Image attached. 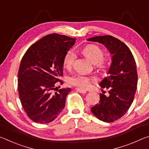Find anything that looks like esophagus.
<instances>
[{"label":"esophagus","instance_id":"1","mask_svg":"<svg viewBox=\"0 0 149 149\" xmlns=\"http://www.w3.org/2000/svg\"><path fill=\"white\" fill-rule=\"evenodd\" d=\"M76 90L78 92H79L81 93H83V94H85V93H86V90L85 89H80V88H77Z\"/></svg>","mask_w":149,"mask_h":149}]
</instances>
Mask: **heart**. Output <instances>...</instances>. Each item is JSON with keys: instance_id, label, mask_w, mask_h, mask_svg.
Returning <instances> with one entry per match:
<instances>
[{"instance_id": "heart-1", "label": "heart", "mask_w": 149, "mask_h": 149, "mask_svg": "<svg viewBox=\"0 0 149 149\" xmlns=\"http://www.w3.org/2000/svg\"><path fill=\"white\" fill-rule=\"evenodd\" d=\"M83 53L93 63L95 67L99 70H104L108 66V58L103 56V51L97 45L89 44L85 46L83 49ZM77 55L74 50H69L64 57L63 64L66 69H70L74 65ZM93 78L86 75L77 74L70 77L68 83L70 85L85 89L89 86Z\"/></svg>"}]
</instances>
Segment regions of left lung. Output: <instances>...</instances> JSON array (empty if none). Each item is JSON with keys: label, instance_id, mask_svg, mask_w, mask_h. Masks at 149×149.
I'll list each match as a JSON object with an SVG mask.
<instances>
[{"label": "left lung", "instance_id": "obj_1", "mask_svg": "<svg viewBox=\"0 0 149 149\" xmlns=\"http://www.w3.org/2000/svg\"><path fill=\"white\" fill-rule=\"evenodd\" d=\"M87 40L104 45L112 54L108 75L99 84L108 90L109 95L100 93L99 102L91 111L100 120L113 122L125 114L134 99L138 80L135 60L127 45L111 35Z\"/></svg>", "mask_w": 149, "mask_h": 149}]
</instances>
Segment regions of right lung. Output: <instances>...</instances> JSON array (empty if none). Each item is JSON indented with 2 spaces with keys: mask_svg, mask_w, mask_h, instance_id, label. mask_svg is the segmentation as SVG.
I'll return each mask as SVG.
<instances>
[{
  "mask_svg": "<svg viewBox=\"0 0 149 149\" xmlns=\"http://www.w3.org/2000/svg\"><path fill=\"white\" fill-rule=\"evenodd\" d=\"M75 39L57 33L46 35L33 44L20 63L17 90L20 102L27 116L34 122L47 123L56 118L65 104L70 88H58L63 75L65 54Z\"/></svg>",
  "mask_w": 149,
  "mask_h": 149,
  "instance_id": "right-lung-1",
  "label": "right lung"
}]
</instances>
